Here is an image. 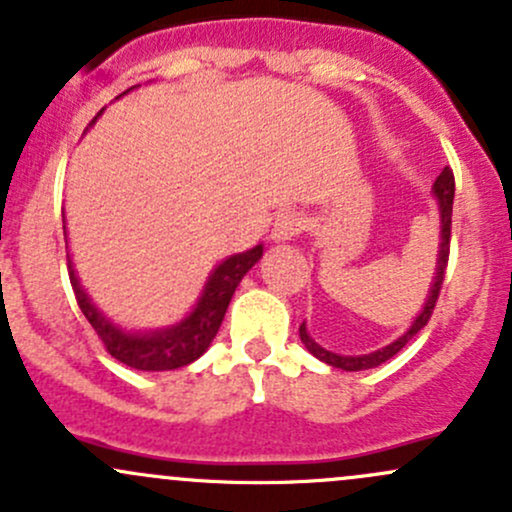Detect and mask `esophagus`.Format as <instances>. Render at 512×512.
I'll return each instance as SVG.
<instances>
[{
	"label": "esophagus",
	"instance_id": "34e87169",
	"mask_svg": "<svg viewBox=\"0 0 512 512\" xmlns=\"http://www.w3.org/2000/svg\"><path fill=\"white\" fill-rule=\"evenodd\" d=\"M304 228H306V220H304V215H301V213H297V211L279 213L277 220H274L272 238L277 242L294 240Z\"/></svg>",
	"mask_w": 512,
	"mask_h": 512
}]
</instances>
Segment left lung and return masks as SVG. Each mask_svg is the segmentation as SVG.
Here are the masks:
<instances>
[{
  "label": "left lung",
  "instance_id": "obj_1",
  "mask_svg": "<svg viewBox=\"0 0 512 512\" xmlns=\"http://www.w3.org/2000/svg\"><path fill=\"white\" fill-rule=\"evenodd\" d=\"M434 196L439 198V213H441V247H439V262H437V277H434V284H432V292H429V299L427 304H424V309L419 311V316L414 319V324L410 326V331L405 333V336L397 338L395 343H390V346L380 348V351L375 353H368V355H338V353H331L326 351V348H321L319 343H314V338L306 333V326L301 324L299 326V336H301V343L306 346V351L314 353L316 358L324 360V363L333 365V368H341V370H368V368H378V365H383L385 360H390L392 355H397L402 351V348L407 346V343L412 341L414 336H417L419 331H422L424 326H427V321L432 319L434 314V306H437V299H439V292H441V284H444V274H446V265H449V242H451V208H454V171L449 169V166H444V171L437 176V181H434Z\"/></svg>",
  "mask_w": 512,
  "mask_h": 512
}]
</instances>
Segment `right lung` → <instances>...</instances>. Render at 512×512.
<instances>
[{"mask_svg": "<svg viewBox=\"0 0 512 512\" xmlns=\"http://www.w3.org/2000/svg\"><path fill=\"white\" fill-rule=\"evenodd\" d=\"M260 257L262 245H257L252 250L242 252V255H233L225 262H220L211 274V279H208L196 309L181 324L154 333H127L122 328L112 326L95 309L88 294L83 292V287H80L78 277L73 272L71 260H68V274H71L73 294L78 299L80 311L90 321V326L95 328L102 346H105V351L112 358H117L120 363H125L134 370H174L184 368V365L193 363V360L206 353V348L211 346L220 324H223V316L228 311L230 299H233L235 287H238L240 279L245 277L247 270Z\"/></svg>", "mask_w": 512, "mask_h": 512, "instance_id": "obj_1", "label": "right lung"}]
</instances>
